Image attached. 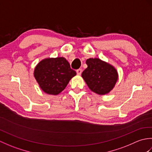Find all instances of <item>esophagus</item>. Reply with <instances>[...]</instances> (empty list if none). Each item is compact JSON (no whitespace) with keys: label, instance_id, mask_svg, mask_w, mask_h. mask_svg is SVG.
I'll return each mask as SVG.
<instances>
[{"label":"esophagus","instance_id":"obj_1","mask_svg":"<svg viewBox=\"0 0 152 152\" xmlns=\"http://www.w3.org/2000/svg\"><path fill=\"white\" fill-rule=\"evenodd\" d=\"M76 72H77V74H78V75H81V74L82 72V70L81 69H78L76 70Z\"/></svg>","mask_w":152,"mask_h":152}]
</instances>
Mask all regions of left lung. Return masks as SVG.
Here are the masks:
<instances>
[{
	"label": "left lung",
	"mask_w": 152,
	"mask_h": 152,
	"mask_svg": "<svg viewBox=\"0 0 152 152\" xmlns=\"http://www.w3.org/2000/svg\"><path fill=\"white\" fill-rule=\"evenodd\" d=\"M86 64L88 67L83 71L82 77L89 88L100 95L110 92L118 79L115 67L99 58H89Z\"/></svg>",
	"instance_id": "obj_1"
}]
</instances>
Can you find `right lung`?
<instances>
[{
  "instance_id": "right-lung-1",
  "label": "right lung",
  "mask_w": 152,
  "mask_h": 152,
  "mask_svg": "<svg viewBox=\"0 0 152 152\" xmlns=\"http://www.w3.org/2000/svg\"><path fill=\"white\" fill-rule=\"evenodd\" d=\"M76 75L64 57L46 58L37 64L34 76L42 91L57 95L65 89L69 81Z\"/></svg>"
}]
</instances>
